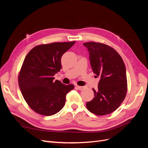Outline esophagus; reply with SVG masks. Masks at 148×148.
<instances>
[{"label": "esophagus", "mask_w": 148, "mask_h": 148, "mask_svg": "<svg viewBox=\"0 0 148 148\" xmlns=\"http://www.w3.org/2000/svg\"><path fill=\"white\" fill-rule=\"evenodd\" d=\"M77 88L79 89V90H80V91H81V90H83V89H84V86H77Z\"/></svg>", "instance_id": "esophagus-1"}]
</instances>
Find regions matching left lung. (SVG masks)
Here are the masks:
<instances>
[{"instance_id": "1", "label": "left lung", "mask_w": 148, "mask_h": 148, "mask_svg": "<svg viewBox=\"0 0 148 148\" xmlns=\"http://www.w3.org/2000/svg\"><path fill=\"white\" fill-rule=\"evenodd\" d=\"M88 49L93 73L100 80L95 97L86 103L87 109L97 115L113 112L122 104L127 91L126 68L122 58L115 49L95 42L83 43Z\"/></svg>"}]
</instances>
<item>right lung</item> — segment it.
<instances>
[{
    "mask_svg": "<svg viewBox=\"0 0 148 148\" xmlns=\"http://www.w3.org/2000/svg\"><path fill=\"white\" fill-rule=\"evenodd\" d=\"M75 43L42 44L33 48L26 56L18 76V84L25 101L36 112L51 116L65 106L66 94L74 86L55 81L53 76L62 69V56Z\"/></svg>",
    "mask_w": 148,
    "mask_h": 148,
    "instance_id": "right-lung-1",
    "label": "right lung"
}]
</instances>
